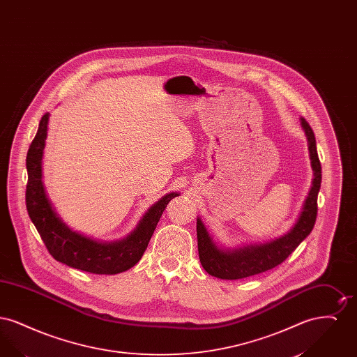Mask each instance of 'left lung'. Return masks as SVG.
I'll use <instances>...</instances> for the list:
<instances>
[{
    "instance_id": "1",
    "label": "left lung",
    "mask_w": 357,
    "mask_h": 357,
    "mask_svg": "<svg viewBox=\"0 0 357 357\" xmlns=\"http://www.w3.org/2000/svg\"><path fill=\"white\" fill-rule=\"evenodd\" d=\"M305 131L313 181L303 206V211L294 226L282 237L259 245H248L238 249H222L210 236L202 220H197V237L199 261L210 275L221 280H239L271 271L284 262L293 250L313 230L317 217V195L321 187V163L317 155L316 137L305 119L301 118Z\"/></svg>"
}]
</instances>
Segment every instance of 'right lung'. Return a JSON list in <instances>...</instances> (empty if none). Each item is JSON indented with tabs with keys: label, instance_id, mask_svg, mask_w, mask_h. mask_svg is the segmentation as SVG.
<instances>
[{
	"label": "right lung",
	"instance_id": "add662e5",
	"mask_svg": "<svg viewBox=\"0 0 357 357\" xmlns=\"http://www.w3.org/2000/svg\"><path fill=\"white\" fill-rule=\"evenodd\" d=\"M50 114L38 124L37 134L26 153V210L52 257L67 266L93 273L118 274L131 269L146 252L153 230L165 208L178 192H170L153 204L135 230L120 241L100 242L73 231L59 217L43 183V155L48 134Z\"/></svg>",
	"mask_w": 357,
	"mask_h": 357
}]
</instances>
